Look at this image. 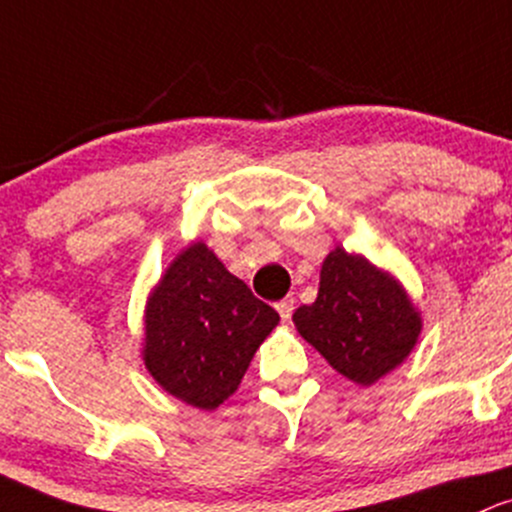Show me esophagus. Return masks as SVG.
Segmentation results:
<instances>
[{"mask_svg":"<svg viewBox=\"0 0 512 512\" xmlns=\"http://www.w3.org/2000/svg\"><path fill=\"white\" fill-rule=\"evenodd\" d=\"M293 305H295L293 298H283L281 303H276L278 315H281L283 320H288V318H291V315H293Z\"/></svg>","mask_w":512,"mask_h":512,"instance_id":"1","label":"esophagus"}]
</instances>
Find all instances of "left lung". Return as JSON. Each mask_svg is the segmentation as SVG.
Here are the masks:
<instances>
[{
  "label": "left lung",
  "instance_id": "8db88e82",
  "mask_svg": "<svg viewBox=\"0 0 512 512\" xmlns=\"http://www.w3.org/2000/svg\"><path fill=\"white\" fill-rule=\"evenodd\" d=\"M293 323L335 372L362 387L397 370L424 328L402 281L342 246L325 256L318 298L300 305Z\"/></svg>",
  "mask_w": 512,
  "mask_h": 512
}]
</instances>
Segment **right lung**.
Returning <instances> with one entry per match:
<instances>
[{
	"label": "right lung",
	"instance_id": "1",
	"mask_svg": "<svg viewBox=\"0 0 512 512\" xmlns=\"http://www.w3.org/2000/svg\"><path fill=\"white\" fill-rule=\"evenodd\" d=\"M278 320L204 241H194L147 295L142 360L167 394L214 412L239 389Z\"/></svg>",
	"mask_w": 512,
	"mask_h": 512
}]
</instances>
